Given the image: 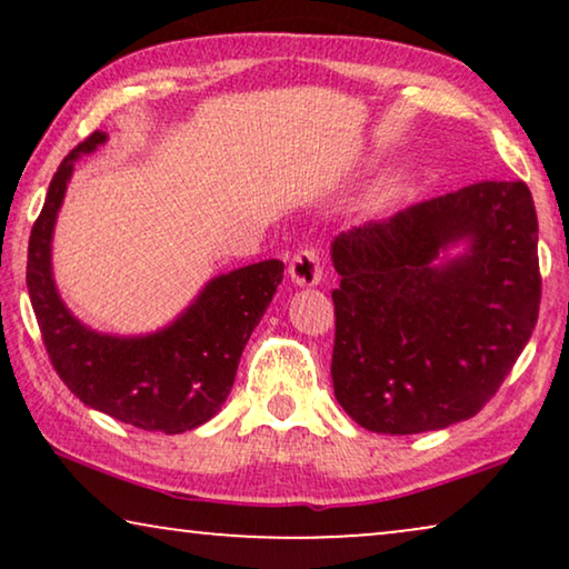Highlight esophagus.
<instances>
[{
    "instance_id": "1",
    "label": "esophagus",
    "mask_w": 569,
    "mask_h": 569,
    "mask_svg": "<svg viewBox=\"0 0 569 569\" xmlns=\"http://www.w3.org/2000/svg\"><path fill=\"white\" fill-rule=\"evenodd\" d=\"M323 277V263H321V253L316 248H302L292 256L290 261V279L292 284L298 287H316Z\"/></svg>"
}]
</instances>
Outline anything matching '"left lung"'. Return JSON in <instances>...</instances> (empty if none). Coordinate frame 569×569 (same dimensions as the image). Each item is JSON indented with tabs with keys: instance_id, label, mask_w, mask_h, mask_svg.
<instances>
[{
	"instance_id": "8db88e82",
	"label": "left lung",
	"mask_w": 569,
	"mask_h": 569,
	"mask_svg": "<svg viewBox=\"0 0 569 569\" xmlns=\"http://www.w3.org/2000/svg\"><path fill=\"white\" fill-rule=\"evenodd\" d=\"M536 248L523 181L466 186L333 238L341 409L383 435L446 430L477 415L539 318Z\"/></svg>"
}]
</instances>
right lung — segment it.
Wrapping results in <instances>:
<instances>
[{
    "mask_svg": "<svg viewBox=\"0 0 569 569\" xmlns=\"http://www.w3.org/2000/svg\"><path fill=\"white\" fill-rule=\"evenodd\" d=\"M106 142V131H96L53 173L28 243L30 302L53 370L77 399L139 430L189 432L222 409L284 263L269 259L212 277L189 308L158 331L121 337L90 329L61 300L51 243L74 162Z\"/></svg>",
    "mask_w": 569,
    "mask_h": 569,
    "instance_id": "add662e5",
    "label": "right lung"
}]
</instances>
